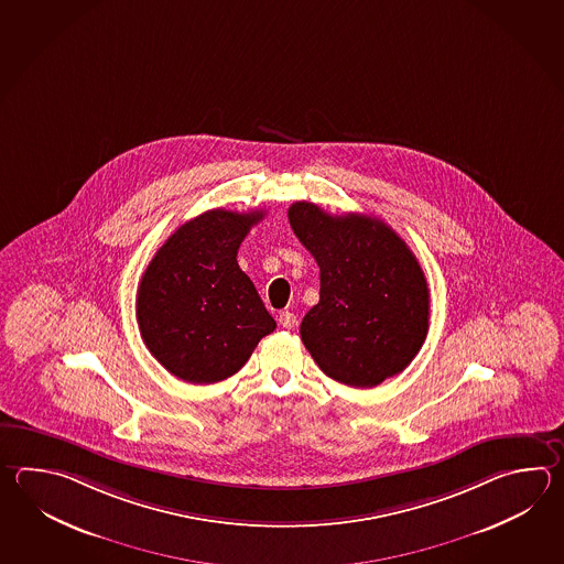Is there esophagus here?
I'll return each instance as SVG.
<instances>
[{
    "label": "esophagus",
    "mask_w": 564,
    "mask_h": 564,
    "mask_svg": "<svg viewBox=\"0 0 564 564\" xmlns=\"http://www.w3.org/2000/svg\"><path fill=\"white\" fill-rule=\"evenodd\" d=\"M279 323L285 327V329H293L297 325V315L291 313V311H281L279 313Z\"/></svg>",
    "instance_id": "34e87169"
}]
</instances>
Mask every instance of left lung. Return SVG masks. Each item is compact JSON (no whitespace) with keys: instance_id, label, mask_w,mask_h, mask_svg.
Masks as SVG:
<instances>
[{"instance_id":"8db88e82","label":"left lung","mask_w":564,"mask_h":564,"mask_svg":"<svg viewBox=\"0 0 564 564\" xmlns=\"http://www.w3.org/2000/svg\"><path fill=\"white\" fill-rule=\"evenodd\" d=\"M291 229L319 264V303L301 339L332 380L373 388L410 366L424 345L430 291L410 247L383 220L289 207Z\"/></svg>"}]
</instances>
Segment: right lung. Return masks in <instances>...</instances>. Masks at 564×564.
<instances>
[{"mask_svg": "<svg viewBox=\"0 0 564 564\" xmlns=\"http://www.w3.org/2000/svg\"><path fill=\"white\" fill-rule=\"evenodd\" d=\"M263 215L225 208L198 215L174 230L140 279V335L178 380H227L275 329L237 263L242 239Z\"/></svg>", "mask_w": 564, "mask_h": 564, "instance_id": "right-lung-1", "label": "right lung"}]
</instances>
